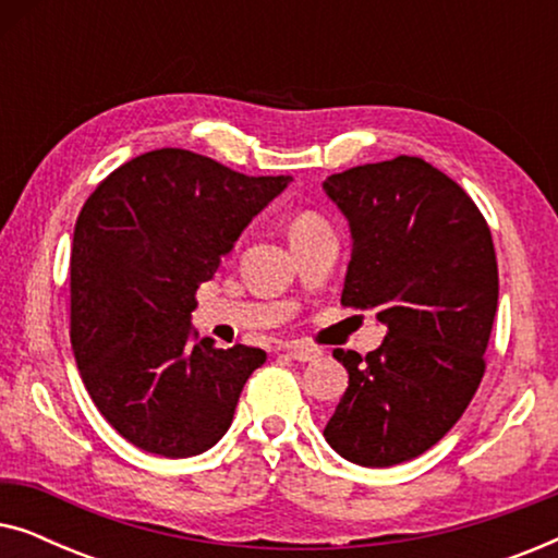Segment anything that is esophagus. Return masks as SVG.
<instances>
[{
	"label": "esophagus",
	"mask_w": 558,
	"mask_h": 558,
	"mask_svg": "<svg viewBox=\"0 0 558 558\" xmlns=\"http://www.w3.org/2000/svg\"><path fill=\"white\" fill-rule=\"evenodd\" d=\"M284 353L292 355L294 361L307 363V361H315V357L323 355V350L315 348V345H307V342H287Z\"/></svg>",
	"instance_id": "1"
}]
</instances>
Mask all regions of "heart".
<instances>
[{"label":"heart","mask_w":558,"mask_h":558,"mask_svg":"<svg viewBox=\"0 0 558 558\" xmlns=\"http://www.w3.org/2000/svg\"><path fill=\"white\" fill-rule=\"evenodd\" d=\"M325 226L327 223L317 216V213H300V216H294L292 223H289V239H292V235H300V233L317 231V228H325Z\"/></svg>","instance_id":"obj_1"}]
</instances>
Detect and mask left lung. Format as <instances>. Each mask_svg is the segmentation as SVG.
<instances>
[{
    "label": "left lung",
    "instance_id": "left-lung-1",
    "mask_svg": "<svg viewBox=\"0 0 558 558\" xmlns=\"http://www.w3.org/2000/svg\"><path fill=\"white\" fill-rule=\"evenodd\" d=\"M323 187L353 233L340 304L386 325L365 357L332 350L350 380L325 439L350 462L391 468L437 445L485 376L493 235L472 197L422 157L350 167Z\"/></svg>",
    "mask_w": 558,
    "mask_h": 558
}]
</instances>
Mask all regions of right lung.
Instances as JSON below:
<instances>
[{
  "instance_id": "add662e5",
  "label": "right lung",
  "mask_w": 558,
  "mask_h": 558,
  "mask_svg": "<svg viewBox=\"0 0 558 558\" xmlns=\"http://www.w3.org/2000/svg\"><path fill=\"white\" fill-rule=\"evenodd\" d=\"M187 149L129 159L83 203L71 248V345L106 422L144 452L193 457L233 422L258 348L190 325L195 292L289 185Z\"/></svg>"
}]
</instances>
